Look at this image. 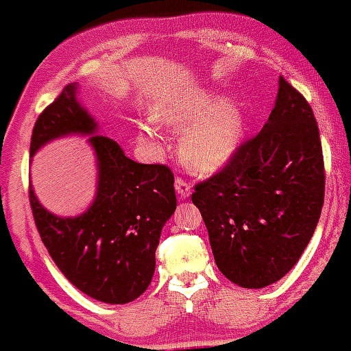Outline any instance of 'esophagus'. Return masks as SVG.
<instances>
[{"label":"esophagus","instance_id":"34e87169","mask_svg":"<svg viewBox=\"0 0 351 351\" xmlns=\"http://www.w3.org/2000/svg\"><path fill=\"white\" fill-rule=\"evenodd\" d=\"M174 185H176L177 193H179L180 197L185 198V197H189L190 193H192V185H190L189 180H185L184 177H177Z\"/></svg>","mask_w":351,"mask_h":351}]
</instances>
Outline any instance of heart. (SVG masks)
I'll return each instance as SVG.
<instances>
[{
    "mask_svg": "<svg viewBox=\"0 0 351 351\" xmlns=\"http://www.w3.org/2000/svg\"><path fill=\"white\" fill-rule=\"evenodd\" d=\"M156 119L185 130L180 158L197 172H213L224 166L241 146L245 119L234 99H219L205 89H189L166 99Z\"/></svg>",
    "mask_w": 351,
    "mask_h": 351,
    "instance_id": "1",
    "label": "heart"
}]
</instances>
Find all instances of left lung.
Returning a JSON list of instances; mask_svg holds the SVG:
<instances>
[{
  "instance_id": "obj_1",
  "label": "left lung",
  "mask_w": 351,
  "mask_h": 351,
  "mask_svg": "<svg viewBox=\"0 0 351 351\" xmlns=\"http://www.w3.org/2000/svg\"><path fill=\"white\" fill-rule=\"evenodd\" d=\"M326 171L309 102L285 77L268 122L195 185L192 202L208 229L221 274L263 288L300 261L324 205Z\"/></svg>"
}]
</instances>
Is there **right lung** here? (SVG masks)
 I'll list each match as a JSON object with an SVG mask.
<instances>
[{
  "label": "right lung",
  "instance_id": "right-lung-1",
  "mask_svg": "<svg viewBox=\"0 0 351 351\" xmlns=\"http://www.w3.org/2000/svg\"><path fill=\"white\" fill-rule=\"evenodd\" d=\"M76 84L38 115L30 156L47 141L68 133L90 135L96 123L76 101ZM99 164L97 197L77 218H56L37 202L29 185L34 221L56 267L94 300L125 304L151 283L162 226L177 206L174 174L164 164L127 158L114 140L90 136Z\"/></svg>",
  "mask_w": 351,
  "mask_h": 351
}]
</instances>
